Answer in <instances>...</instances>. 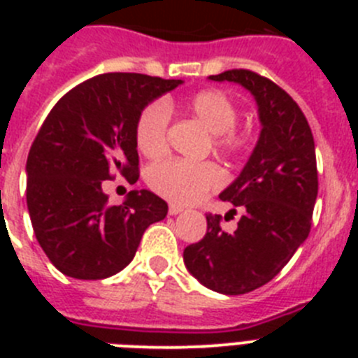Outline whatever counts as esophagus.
Listing matches in <instances>:
<instances>
[{
	"instance_id": "esophagus-1",
	"label": "esophagus",
	"mask_w": 358,
	"mask_h": 358,
	"mask_svg": "<svg viewBox=\"0 0 358 358\" xmlns=\"http://www.w3.org/2000/svg\"><path fill=\"white\" fill-rule=\"evenodd\" d=\"M182 211V206H177V204H170L169 206V213L170 215H179Z\"/></svg>"
}]
</instances>
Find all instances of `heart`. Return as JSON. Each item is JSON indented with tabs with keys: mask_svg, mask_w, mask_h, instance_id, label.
Returning <instances> with one entry per match:
<instances>
[{
	"mask_svg": "<svg viewBox=\"0 0 358 358\" xmlns=\"http://www.w3.org/2000/svg\"><path fill=\"white\" fill-rule=\"evenodd\" d=\"M188 115L213 132V147L222 154H240L251 141L248 131L235 127L238 110L226 93L204 90L185 102ZM170 109L164 102H152L136 120L134 138L138 150L147 157L161 156L169 147ZM152 192L177 204H194L208 192L222 185V173L213 163H188L169 159L152 164L147 172Z\"/></svg>",
	"mask_w": 358,
	"mask_h": 358,
	"instance_id": "b5f03b06",
	"label": "heart"
}]
</instances>
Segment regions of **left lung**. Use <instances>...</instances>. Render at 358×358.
I'll return each mask as SVG.
<instances>
[{"label":"left lung","mask_w":358,"mask_h":358,"mask_svg":"<svg viewBox=\"0 0 358 358\" xmlns=\"http://www.w3.org/2000/svg\"><path fill=\"white\" fill-rule=\"evenodd\" d=\"M210 78L251 91L262 132L238 179L220 194L243 210L236 231H222V217L208 213L206 235L188 245L182 258L202 285L238 296L273 280L308 236L319 188L315 145L303 110L273 80L251 69Z\"/></svg>","instance_id":"obj_1"}]
</instances>
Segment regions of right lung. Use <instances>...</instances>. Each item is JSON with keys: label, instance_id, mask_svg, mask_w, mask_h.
I'll return each instance as SVG.
<instances>
[{"label": "right lung", "instance_id": "obj_1", "mask_svg": "<svg viewBox=\"0 0 358 358\" xmlns=\"http://www.w3.org/2000/svg\"><path fill=\"white\" fill-rule=\"evenodd\" d=\"M182 80L103 73L75 85L53 106L27 159V206L36 238L62 274L103 280L134 258L145 229L169 213L152 192H131L109 206L103 186L134 185L140 157L134 127L148 102Z\"/></svg>", "mask_w": 358, "mask_h": 358}]
</instances>
